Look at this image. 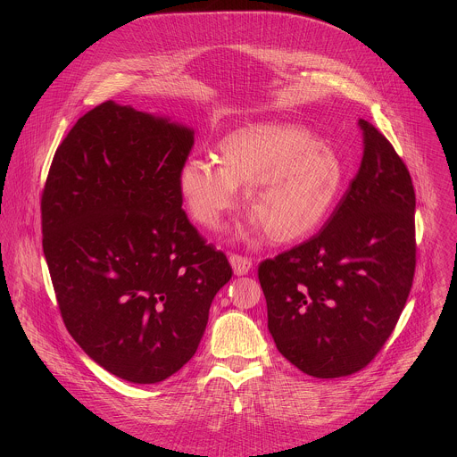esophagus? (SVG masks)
Returning <instances> with one entry per match:
<instances>
[{
	"label": "esophagus",
	"mask_w": 457,
	"mask_h": 457,
	"mask_svg": "<svg viewBox=\"0 0 457 457\" xmlns=\"http://www.w3.org/2000/svg\"><path fill=\"white\" fill-rule=\"evenodd\" d=\"M228 261H230V265H232V269H234V272L237 276L248 274L252 270V267H253V263H252L248 257H243V255H237V253H232L228 257Z\"/></svg>",
	"instance_id": "34e87169"
}]
</instances>
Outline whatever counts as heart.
<instances>
[{"label":"heart","instance_id":"heart-1","mask_svg":"<svg viewBox=\"0 0 457 457\" xmlns=\"http://www.w3.org/2000/svg\"><path fill=\"white\" fill-rule=\"evenodd\" d=\"M346 165L332 144L292 123H255L227 133L218 163L192 158L178 174V190L192 216L220 230L239 207L252 212L246 237L269 234L274 243L312 236L339 202Z\"/></svg>","mask_w":457,"mask_h":457}]
</instances>
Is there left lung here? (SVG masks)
Segmentation results:
<instances>
[{"instance_id":"obj_1","label":"left lung","mask_w":457,"mask_h":457,"mask_svg":"<svg viewBox=\"0 0 457 457\" xmlns=\"http://www.w3.org/2000/svg\"><path fill=\"white\" fill-rule=\"evenodd\" d=\"M359 127V172L326 225L259 265L276 348L315 378L366 368L389 339L413 283L410 172L386 135L366 120Z\"/></svg>"}]
</instances>
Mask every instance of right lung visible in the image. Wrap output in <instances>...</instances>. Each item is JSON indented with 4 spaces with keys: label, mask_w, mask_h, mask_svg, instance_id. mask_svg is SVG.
<instances>
[{
    "label": "right lung",
    "mask_w": 457,
    "mask_h": 457,
    "mask_svg": "<svg viewBox=\"0 0 457 457\" xmlns=\"http://www.w3.org/2000/svg\"><path fill=\"white\" fill-rule=\"evenodd\" d=\"M192 145L194 130L109 100L68 131L42 194V246L66 328L131 384L163 382L195 355L232 278L181 207Z\"/></svg>",
    "instance_id": "right-lung-1"
}]
</instances>
